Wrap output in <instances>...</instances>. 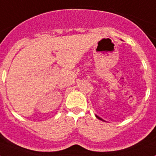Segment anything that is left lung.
Listing matches in <instances>:
<instances>
[{"mask_svg":"<svg viewBox=\"0 0 156 156\" xmlns=\"http://www.w3.org/2000/svg\"><path fill=\"white\" fill-rule=\"evenodd\" d=\"M95 116L97 117V118H98V119H100V120H102V121H105V120H104V119H101V117H99V116H98V115H95Z\"/></svg>","mask_w":156,"mask_h":156,"instance_id":"1","label":"left lung"}]
</instances>
